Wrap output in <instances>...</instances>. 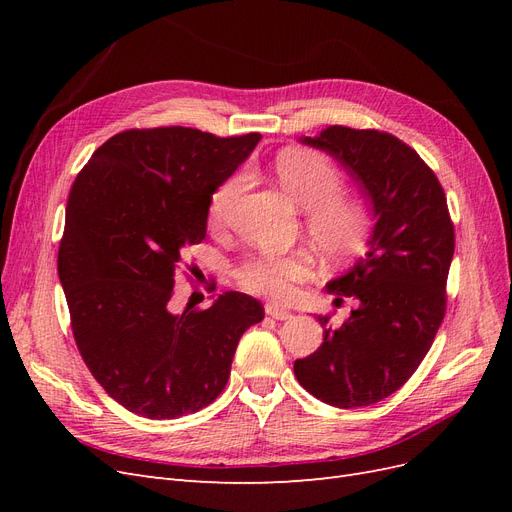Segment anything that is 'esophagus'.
<instances>
[{"label": "esophagus", "mask_w": 512, "mask_h": 512, "mask_svg": "<svg viewBox=\"0 0 512 512\" xmlns=\"http://www.w3.org/2000/svg\"><path fill=\"white\" fill-rule=\"evenodd\" d=\"M265 314H267L269 318H275V320H288V318L292 316L290 309L280 307V305H275V303H267V305H265Z\"/></svg>", "instance_id": "34e87169"}]
</instances>
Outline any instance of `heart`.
I'll list each match as a JSON object with an SVG mask.
<instances>
[{
	"mask_svg": "<svg viewBox=\"0 0 512 512\" xmlns=\"http://www.w3.org/2000/svg\"><path fill=\"white\" fill-rule=\"evenodd\" d=\"M275 173L282 188L305 211V228L318 250L344 260L367 243L374 228V213L365 198L344 194V175L327 156L312 149H286L275 158ZM247 175L237 170L226 177L209 198V220L226 226L245 190ZM314 273V258L305 250L290 254H256L235 271L237 284L273 301H288L299 284Z\"/></svg>",
	"mask_w": 512,
	"mask_h": 512,
	"instance_id": "obj_1",
	"label": "heart"
}]
</instances>
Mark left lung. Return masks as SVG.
<instances>
[{"label":"left lung","mask_w":512,"mask_h":512,"mask_svg":"<svg viewBox=\"0 0 512 512\" xmlns=\"http://www.w3.org/2000/svg\"><path fill=\"white\" fill-rule=\"evenodd\" d=\"M303 143L329 151L374 203L369 250L329 292L361 305L307 359L294 361L305 391L335 408L371 406L404 386L446 314L455 226L436 173L397 136L331 126ZM322 327L329 318L318 316Z\"/></svg>","instance_id":"obj_1"}]
</instances>
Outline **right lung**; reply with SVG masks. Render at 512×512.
Listing matches in <instances>:
<instances>
[{
	"label": "right lung",
	"instance_id": "right-lung-1",
	"mask_svg": "<svg viewBox=\"0 0 512 512\" xmlns=\"http://www.w3.org/2000/svg\"><path fill=\"white\" fill-rule=\"evenodd\" d=\"M194 128H132L96 149L76 175L57 273L91 376L145 418L209 406L230 376L260 301L224 292L207 309H170L175 273L207 235L209 198L260 141Z\"/></svg>",
	"mask_w": 512,
	"mask_h": 512
}]
</instances>
